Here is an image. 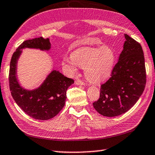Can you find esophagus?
Here are the masks:
<instances>
[{"mask_svg":"<svg viewBox=\"0 0 155 155\" xmlns=\"http://www.w3.org/2000/svg\"><path fill=\"white\" fill-rule=\"evenodd\" d=\"M75 84L76 85H85V83L83 81L80 79H77L75 81Z\"/></svg>","mask_w":155,"mask_h":155,"instance_id":"esophagus-1","label":"esophagus"}]
</instances>
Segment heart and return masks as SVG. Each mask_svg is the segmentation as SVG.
<instances>
[{"instance_id": "1", "label": "heart", "mask_w": 155, "mask_h": 155, "mask_svg": "<svg viewBox=\"0 0 155 155\" xmlns=\"http://www.w3.org/2000/svg\"><path fill=\"white\" fill-rule=\"evenodd\" d=\"M116 53L108 45L99 48L83 47L65 56L63 64L71 73H74L77 67L84 68L85 75L93 83H99L108 78L114 69Z\"/></svg>"}]
</instances>
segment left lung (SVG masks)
Instances as JSON below:
<instances>
[{
    "label": "left lung",
    "mask_w": 155,
    "mask_h": 155,
    "mask_svg": "<svg viewBox=\"0 0 155 155\" xmlns=\"http://www.w3.org/2000/svg\"><path fill=\"white\" fill-rule=\"evenodd\" d=\"M125 38L124 50L111 77L101 85L99 99L92 104L103 116L116 117L128 111L146 86V72L141 45L126 34Z\"/></svg>",
    "instance_id": "obj_1"
}]
</instances>
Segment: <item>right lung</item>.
Segmentation results:
<instances>
[{
	"label": "right lung",
	"mask_w": 155,
	"mask_h": 155,
	"mask_svg": "<svg viewBox=\"0 0 155 155\" xmlns=\"http://www.w3.org/2000/svg\"><path fill=\"white\" fill-rule=\"evenodd\" d=\"M49 38H34L25 41L12 56L9 72V89L12 97L21 108L29 117L38 120H48L57 115L65 105L66 91L74 83L72 78L54 70L37 89L27 90L19 85L16 79V63L24 48L48 50Z\"/></svg>",
	"instance_id": "1"
}]
</instances>
